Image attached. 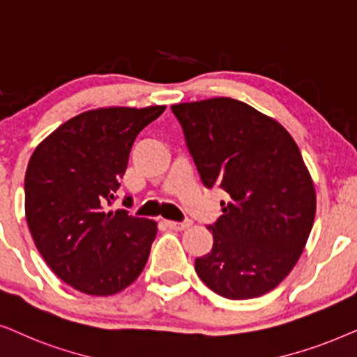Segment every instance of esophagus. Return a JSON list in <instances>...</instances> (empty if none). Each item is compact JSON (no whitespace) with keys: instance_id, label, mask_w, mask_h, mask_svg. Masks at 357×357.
Listing matches in <instances>:
<instances>
[{"instance_id":"34e87169","label":"esophagus","mask_w":357,"mask_h":357,"mask_svg":"<svg viewBox=\"0 0 357 357\" xmlns=\"http://www.w3.org/2000/svg\"><path fill=\"white\" fill-rule=\"evenodd\" d=\"M166 225H168L171 230H184V228H188V227L192 225V220H191V218H184L183 222L168 220V222H166Z\"/></svg>"}]
</instances>
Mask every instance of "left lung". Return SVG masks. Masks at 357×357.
Instances as JSON below:
<instances>
[{"instance_id":"8db88e82","label":"left lung","mask_w":357,"mask_h":357,"mask_svg":"<svg viewBox=\"0 0 357 357\" xmlns=\"http://www.w3.org/2000/svg\"><path fill=\"white\" fill-rule=\"evenodd\" d=\"M206 188L228 201L208 225L211 253L196 273L218 296L243 301L273 291L301 258L317 197L301 150L279 122L231 98L171 106Z\"/></svg>"}]
</instances>
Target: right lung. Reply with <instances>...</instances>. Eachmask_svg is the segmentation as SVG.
Listing matches in <instances>:
<instances>
[{
	"label": "right lung",
	"mask_w": 357,
	"mask_h": 357,
	"mask_svg": "<svg viewBox=\"0 0 357 357\" xmlns=\"http://www.w3.org/2000/svg\"><path fill=\"white\" fill-rule=\"evenodd\" d=\"M165 106L107 107L79 114L32 153L24 179L34 243L61 281L89 296H112L144 271L156 223L112 212L132 145ZM132 197H123L130 207Z\"/></svg>",
	"instance_id": "add662e5"
}]
</instances>
